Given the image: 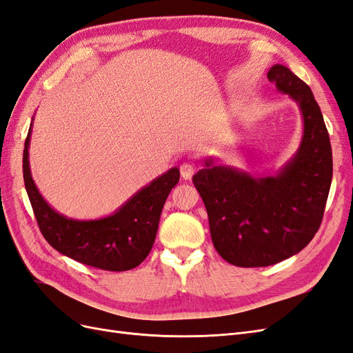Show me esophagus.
Returning <instances> with one entry per match:
<instances>
[{"instance_id":"34e87169","label":"esophagus","mask_w":353,"mask_h":353,"mask_svg":"<svg viewBox=\"0 0 353 353\" xmlns=\"http://www.w3.org/2000/svg\"><path fill=\"white\" fill-rule=\"evenodd\" d=\"M194 166L190 165V163H183L179 166V172H181V176H183L185 181H190L191 178H193L194 175Z\"/></svg>"}]
</instances>
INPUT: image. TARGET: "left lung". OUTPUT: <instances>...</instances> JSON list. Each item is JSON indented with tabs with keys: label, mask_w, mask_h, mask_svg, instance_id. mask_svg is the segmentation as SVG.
Segmentation results:
<instances>
[{
	"label": "left lung",
	"mask_w": 353,
	"mask_h": 353,
	"mask_svg": "<svg viewBox=\"0 0 353 353\" xmlns=\"http://www.w3.org/2000/svg\"><path fill=\"white\" fill-rule=\"evenodd\" d=\"M268 79L301 110L297 152L274 175H252L209 156L193 176L213 245L243 268L279 263L305 249L321 225L333 178L330 137L311 88L283 65H274Z\"/></svg>",
	"instance_id": "obj_1"
}]
</instances>
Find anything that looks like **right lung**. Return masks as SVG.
Returning a JSON list of instances; mask_svg holds the SVG:
<instances>
[{
  "label": "right lung",
  "mask_w": 353,
  "mask_h": 353,
  "mask_svg": "<svg viewBox=\"0 0 353 353\" xmlns=\"http://www.w3.org/2000/svg\"><path fill=\"white\" fill-rule=\"evenodd\" d=\"M34 122V119H32ZM32 123L23 150V179L42 236L68 258L104 271H128L150 253L165 201L179 181V169L170 168L128 199L112 215L99 219H73L52 209L32 178L29 165Z\"/></svg>",
  "instance_id": "add662e5"
}]
</instances>
